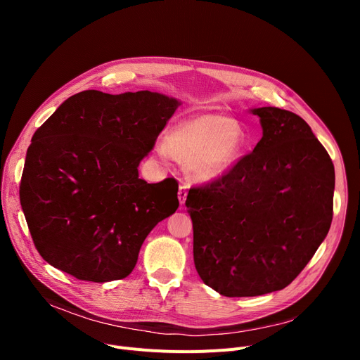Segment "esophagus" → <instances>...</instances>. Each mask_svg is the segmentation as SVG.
I'll list each match as a JSON object with an SVG mask.
<instances>
[{
  "label": "esophagus",
  "instance_id": "esophagus-1",
  "mask_svg": "<svg viewBox=\"0 0 360 360\" xmlns=\"http://www.w3.org/2000/svg\"><path fill=\"white\" fill-rule=\"evenodd\" d=\"M186 194H188V190H186V185H181L179 186V191H178V197H179V204L182 205L186 200Z\"/></svg>",
  "mask_w": 360,
  "mask_h": 360
}]
</instances>
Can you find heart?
I'll return each instance as SVG.
<instances>
[{
    "mask_svg": "<svg viewBox=\"0 0 360 360\" xmlns=\"http://www.w3.org/2000/svg\"><path fill=\"white\" fill-rule=\"evenodd\" d=\"M243 147L239 122L219 113H195L176 122L158 146L162 158L174 156L200 182H212L226 174Z\"/></svg>",
    "mask_w": 360,
    "mask_h": 360,
    "instance_id": "obj_1",
    "label": "heart"
}]
</instances>
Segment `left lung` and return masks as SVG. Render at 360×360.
Segmentation results:
<instances>
[{
	"label": "left lung",
	"mask_w": 360,
	"mask_h": 360,
	"mask_svg": "<svg viewBox=\"0 0 360 360\" xmlns=\"http://www.w3.org/2000/svg\"><path fill=\"white\" fill-rule=\"evenodd\" d=\"M251 112L262 127L252 153L185 201L197 273L228 297L289 286L333 220L334 165L311 127L285 109Z\"/></svg>",
	"instance_id": "1"
}]
</instances>
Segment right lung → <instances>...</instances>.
Instances as JSON below:
<instances>
[{"label": "right lung", "instance_id": "obj_1", "mask_svg": "<svg viewBox=\"0 0 360 360\" xmlns=\"http://www.w3.org/2000/svg\"><path fill=\"white\" fill-rule=\"evenodd\" d=\"M179 105L148 90H84L36 129L20 202L34 247L52 267L94 283L134 270L147 235L179 205L174 178H139Z\"/></svg>", "mask_w": 360, "mask_h": 360}]
</instances>
